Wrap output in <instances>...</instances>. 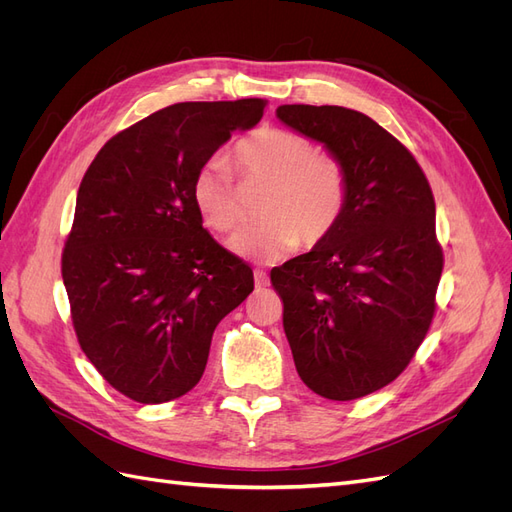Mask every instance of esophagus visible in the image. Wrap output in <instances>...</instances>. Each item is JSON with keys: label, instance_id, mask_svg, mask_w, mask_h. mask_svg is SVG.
I'll use <instances>...</instances> for the list:
<instances>
[{"label": "esophagus", "instance_id": "1", "mask_svg": "<svg viewBox=\"0 0 512 512\" xmlns=\"http://www.w3.org/2000/svg\"><path fill=\"white\" fill-rule=\"evenodd\" d=\"M254 284H256L258 288L267 286V284H269V275H267V271H262V269H254Z\"/></svg>", "mask_w": 512, "mask_h": 512}]
</instances>
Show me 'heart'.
<instances>
[{
    "instance_id": "1",
    "label": "heart",
    "mask_w": 512,
    "mask_h": 512,
    "mask_svg": "<svg viewBox=\"0 0 512 512\" xmlns=\"http://www.w3.org/2000/svg\"><path fill=\"white\" fill-rule=\"evenodd\" d=\"M232 164L243 183L267 185L258 207L265 220L243 228L228 241L237 256L275 262L297 243L318 245L342 220L348 200L346 168L335 156L316 153L305 136L260 128L235 147ZM192 200L209 230L224 235L237 228L239 190L228 160L211 158L196 170Z\"/></svg>"
}]
</instances>
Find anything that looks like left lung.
Returning a JSON list of instances; mask_svg holds the SVG:
<instances>
[{"instance_id": "8db88e82", "label": "left lung", "mask_w": 512, "mask_h": 512, "mask_svg": "<svg viewBox=\"0 0 512 512\" xmlns=\"http://www.w3.org/2000/svg\"><path fill=\"white\" fill-rule=\"evenodd\" d=\"M275 115L346 168L342 220L271 284L301 380L320 397L359 399L393 382L429 331L444 262L436 203L412 153L371 117L312 104Z\"/></svg>"}]
</instances>
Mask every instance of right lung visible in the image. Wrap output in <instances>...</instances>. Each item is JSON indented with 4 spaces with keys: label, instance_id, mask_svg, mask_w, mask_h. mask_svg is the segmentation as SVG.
<instances>
[{
    "label": "right lung",
    "instance_id": "1",
    "mask_svg": "<svg viewBox=\"0 0 512 512\" xmlns=\"http://www.w3.org/2000/svg\"><path fill=\"white\" fill-rule=\"evenodd\" d=\"M265 106H166L113 136L81 181L61 254L72 324L102 378L138 404L192 391L218 322L254 290L250 265L203 228L192 179Z\"/></svg>",
    "mask_w": 512,
    "mask_h": 512
}]
</instances>
